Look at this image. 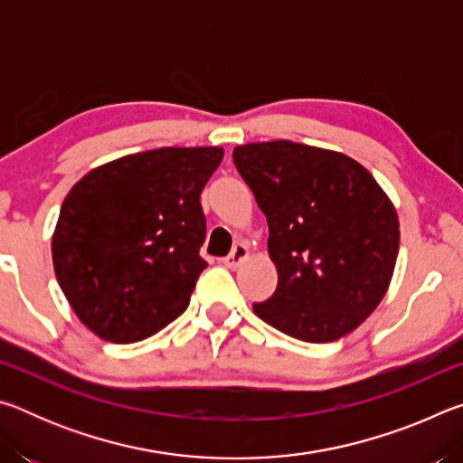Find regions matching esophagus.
Segmentation results:
<instances>
[{"label": "esophagus", "mask_w": 463, "mask_h": 463, "mask_svg": "<svg viewBox=\"0 0 463 463\" xmlns=\"http://www.w3.org/2000/svg\"><path fill=\"white\" fill-rule=\"evenodd\" d=\"M247 257H249L247 245H242V242H239V245H234L231 253L224 257V265H226V268H239L241 263L247 261Z\"/></svg>", "instance_id": "1"}]
</instances>
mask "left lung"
<instances>
[{
	"mask_svg": "<svg viewBox=\"0 0 463 463\" xmlns=\"http://www.w3.org/2000/svg\"><path fill=\"white\" fill-rule=\"evenodd\" d=\"M234 165L268 218L278 288L253 312L294 339L331 343L378 308L394 273V203L351 156L269 140L234 146Z\"/></svg>",
	"mask_w": 463,
	"mask_h": 463,
	"instance_id": "obj_1",
	"label": "left lung"
}]
</instances>
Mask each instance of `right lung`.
<instances>
[{
	"label": "right lung",
	"mask_w": 463,
	"mask_h": 463,
	"mask_svg": "<svg viewBox=\"0 0 463 463\" xmlns=\"http://www.w3.org/2000/svg\"><path fill=\"white\" fill-rule=\"evenodd\" d=\"M221 146H163L91 169L62 200L52 265L62 294L99 339L137 343L190 304L206 261L200 194Z\"/></svg>",
	"instance_id": "1"
}]
</instances>
